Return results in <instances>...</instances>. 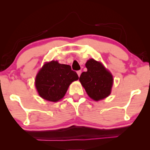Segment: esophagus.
Segmentation results:
<instances>
[{"label": "esophagus", "instance_id": "obj_1", "mask_svg": "<svg viewBox=\"0 0 150 150\" xmlns=\"http://www.w3.org/2000/svg\"><path fill=\"white\" fill-rule=\"evenodd\" d=\"M77 74H78V75H79V76L80 77V76H81V70L77 71Z\"/></svg>", "mask_w": 150, "mask_h": 150}]
</instances>
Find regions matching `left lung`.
Masks as SVG:
<instances>
[{
    "label": "left lung",
    "mask_w": 150,
    "mask_h": 150,
    "mask_svg": "<svg viewBox=\"0 0 150 150\" xmlns=\"http://www.w3.org/2000/svg\"><path fill=\"white\" fill-rule=\"evenodd\" d=\"M87 71H83L79 81L91 99L102 100L110 95L112 86V76L101 63L93 59L86 63Z\"/></svg>",
    "instance_id": "1"
}]
</instances>
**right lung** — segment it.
<instances>
[{"mask_svg":"<svg viewBox=\"0 0 150 150\" xmlns=\"http://www.w3.org/2000/svg\"><path fill=\"white\" fill-rule=\"evenodd\" d=\"M79 79L69 65L52 61L44 65L35 79L39 95L44 99L57 102L63 98L69 86Z\"/></svg>","mask_w":150,"mask_h":150,"instance_id":"right-lung-1","label":"right lung"}]
</instances>
